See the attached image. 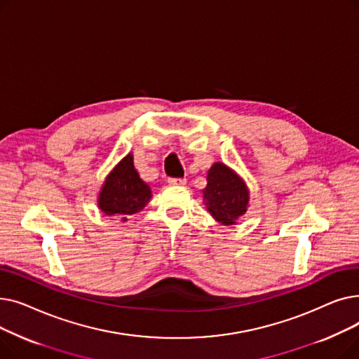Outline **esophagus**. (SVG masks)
I'll return each mask as SVG.
<instances>
[{"instance_id": "1", "label": "esophagus", "mask_w": 359, "mask_h": 359, "mask_svg": "<svg viewBox=\"0 0 359 359\" xmlns=\"http://www.w3.org/2000/svg\"><path fill=\"white\" fill-rule=\"evenodd\" d=\"M168 182V184H177V186H182V184H184L186 183V179H168L167 180Z\"/></svg>"}]
</instances>
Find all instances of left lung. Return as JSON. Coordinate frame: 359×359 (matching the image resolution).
<instances>
[{
    "label": "left lung",
    "mask_w": 359,
    "mask_h": 359,
    "mask_svg": "<svg viewBox=\"0 0 359 359\" xmlns=\"http://www.w3.org/2000/svg\"><path fill=\"white\" fill-rule=\"evenodd\" d=\"M202 194L206 210L221 225H236L237 219L248 212L249 187L227 164L218 161L211 165Z\"/></svg>",
    "instance_id": "left-lung-1"
}]
</instances>
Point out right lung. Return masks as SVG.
<instances>
[{
    "label": "right lung",
    "instance_id": "right-lung-1",
    "mask_svg": "<svg viewBox=\"0 0 359 359\" xmlns=\"http://www.w3.org/2000/svg\"><path fill=\"white\" fill-rule=\"evenodd\" d=\"M151 198L149 186L140 177L134 154L129 153L106 176L99 191L97 206L103 214L126 222L129 215L142 211Z\"/></svg>",
    "mask_w": 359,
    "mask_h": 359
}]
</instances>
